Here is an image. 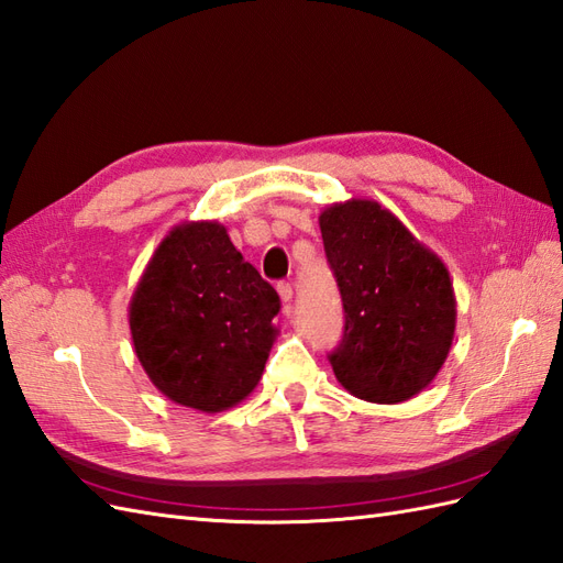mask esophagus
<instances>
[{
	"instance_id": "obj_1",
	"label": "esophagus",
	"mask_w": 563,
	"mask_h": 563,
	"mask_svg": "<svg viewBox=\"0 0 563 563\" xmlns=\"http://www.w3.org/2000/svg\"><path fill=\"white\" fill-rule=\"evenodd\" d=\"M277 291H279L282 303L289 306V303H291V298H294V289H291V284H289V282H279V284H277Z\"/></svg>"
}]
</instances>
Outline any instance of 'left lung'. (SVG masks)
Masks as SVG:
<instances>
[{"mask_svg":"<svg viewBox=\"0 0 563 563\" xmlns=\"http://www.w3.org/2000/svg\"><path fill=\"white\" fill-rule=\"evenodd\" d=\"M320 231L346 312L344 341L329 355L339 385L369 404L413 399L454 344L456 296L444 260L369 198L327 205Z\"/></svg>","mask_w":563,"mask_h":563,"instance_id":"8db88e82","label":"left lung"}]
</instances>
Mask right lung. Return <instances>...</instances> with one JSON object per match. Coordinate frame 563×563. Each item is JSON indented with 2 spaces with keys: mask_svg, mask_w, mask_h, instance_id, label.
Returning <instances> with one entry per match:
<instances>
[{
  "mask_svg": "<svg viewBox=\"0 0 563 563\" xmlns=\"http://www.w3.org/2000/svg\"><path fill=\"white\" fill-rule=\"evenodd\" d=\"M279 296L227 227L181 222L159 241L129 303L135 358L169 401L222 413L251 396L279 329Z\"/></svg>",
  "mask_w": 563,
  "mask_h": 563,
  "instance_id": "right-lung-1",
  "label": "right lung"
}]
</instances>
